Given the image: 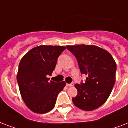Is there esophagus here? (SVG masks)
<instances>
[{"label": "esophagus", "mask_w": 128, "mask_h": 128, "mask_svg": "<svg viewBox=\"0 0 128 128\" xmlns=\"http://www.w3.org/2000/svg\"><path fill=\"white\" fill-rule=\"evenodd\" d=\"M66 86H67L68 87H70V86H72L73 84H66Z\"/></svg>", "instance_id": "obj_1"}]
</instances>
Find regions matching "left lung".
<instances>
[{
	"mask_svg": "<svg viewBox=\"0 0 128 128\" xmlns=\"http://www.w3.org/2000/svg\"><path fill=\"white\" fill-rule=\"evenodd\" d=\"M67 49L78 61L84 82L76 84L78 90L72 102L84 111H92L106 102L116 82L117 65L108 52L95 46H68Z\"/></svg>",
	"mask_w": 128,
	"mask_h": 128,
	"instance_id": "obj_1",
	"label": "left lung"
}]
</instances>
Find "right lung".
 Here are the masks:
<instances>
[{
	"instance_id": "obj_1",
	"label": "right lung",
	"mask_w": 128,
	"mask_h": 128,
	"mask_svg": "<svg viewBox=\"0 0 128 128\" xmlns=\"http://www.w3.org/2000/svg\"><path fill=\"white\" fill-rule=\"evenodd\" d=\"M64 46H40L28 52L18 66L17 82L22 99L32 112L46 114L54 109L64 81H50Z\"/></svg>"
}]
</instances>
